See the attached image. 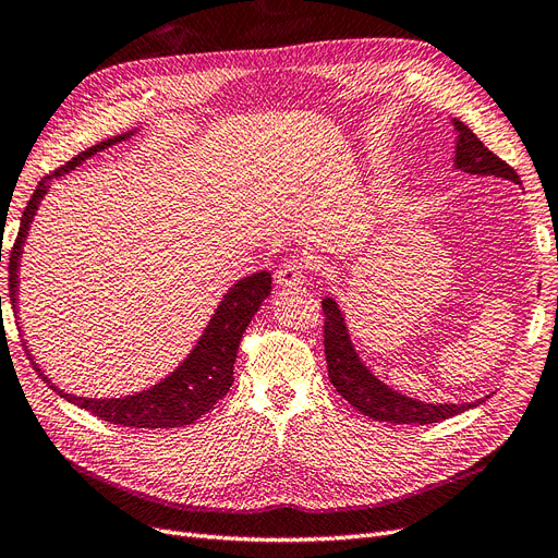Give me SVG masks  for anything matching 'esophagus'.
Segmentation results:
<instances>
[{"label": "esophagus", "instance_id": "34e87169", "mask_svg": "<svg viewBox=\"0 0 558 558\" xmlns=\"http://www.w3.org/2000/svg\"><path fill=\"white\" fill-rule=\"evenodd\" d=\"M306 280V264L301 259H288L276 270L278 288H299Z\"/></svg>", "mask_w": 558, "mask_h": 558}]
</instances>
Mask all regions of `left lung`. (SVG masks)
<instances>
[{
    "mask_svg": "<svg viewBox=\"0 0 558 558\" xmlns=\"http://www.w3.org/2000/svg\"><path fill=\"white\" fill-rule=\"evenodd\" d=\"M453 129L458 133L456 140V168L468 174H480V178H502L514 184H521L519 174L512 166H507L502 158H498L484 142L476 137L463 121L453 119ZM325 311V357L329 380L337 388L343 400L355 407L364 416H369L380 423H395V425H425V423H439L444 418H451L456 413H463L472 407H480L484 400H476L470 404H433L421 402L407 397L402 392L392 390L384 380L376 378L367 364L357 355V350L350 341V333L345 327V317L337 304V299L325 296L323 299Z\"/></svg>",
    "mask_w": 558,
    "mask_h": 558,
    "instance_id": "left-lung-1",
    "label": "left lung"
}]
</instances>
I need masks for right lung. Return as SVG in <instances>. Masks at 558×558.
Wrapping results in <instances>:
<instances>
[{
  "label": "right lung",
  "instance_id": "1",
  "mask_svg": "<svg viewBox=\"0 0 558 558\" xmlns=\"http://www.w3.org/2000/svg\"><path fill=\"white\" fill-rule=\"evenodd\" d=\"M135 133L137 131H129L123 135L98 142L95 147L74 156L65 166H60L51 174H46V178L37 184L35 194H32L27 208L21 217L19 238H15L13 250L9 254V296H11L15 317H19V268L23 257V245L27 241L32 219L37 215L39 203L44 201L46 191L51 189V180L72 172L93 154H98L111 145H119V142H125ZM268 294H270L268 270H259V274H252L247 278L233 282L229 292L225 294V299H221L219 306L215 308L208 327L203 329L201 339L196 341L194 348H191V353L184 357L180 367H174L166 378L158 380L156 386H149L147 390H140L125 397H107V400H98V397H78V395L65 392L39 369V364L32 360L27 345L25 350L32 367L39 372V376L46 380V386L56 390L62 400H68L70 404L90 411L93 416H98L107 423L123 425V427H145V429L180 427V425L198 421L203 413H208L221 397L229 392L233 384V362L238 355V345H241V339H243V331L247 329L254 313L259 311L262 301Z\"/></svg>",
  "mask_w": 558,
  "mask_h": 558
}]
</instances>
